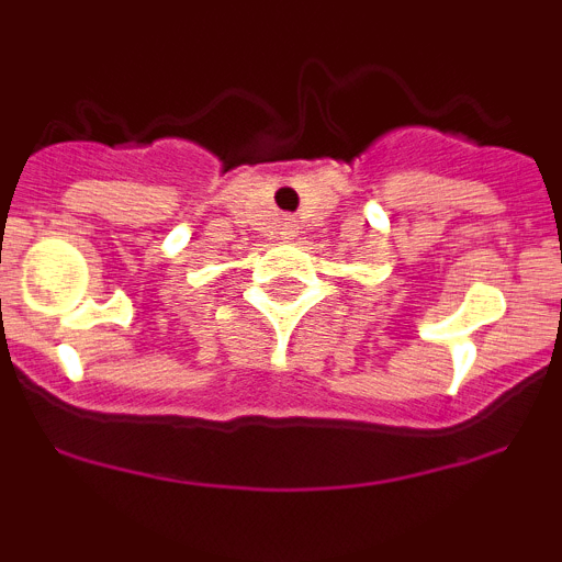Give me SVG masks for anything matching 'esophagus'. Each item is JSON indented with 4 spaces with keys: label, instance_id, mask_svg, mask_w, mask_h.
<instances>
[{
    "label": "esophagus",
    "instance_id": "34e87169",
    "mask_svg": "<svg viewBox=\"0 0 562 562\" xmlns=\"http://www.w3.org/2000/svg\"><path fill=\"white\" fill-rule=\"evenodd\" d=\"M290 233H292V225H286V236H290Z\"/></svg>",
    "mask_w": 562,
    "mask_h": 562
}]
</instances>
